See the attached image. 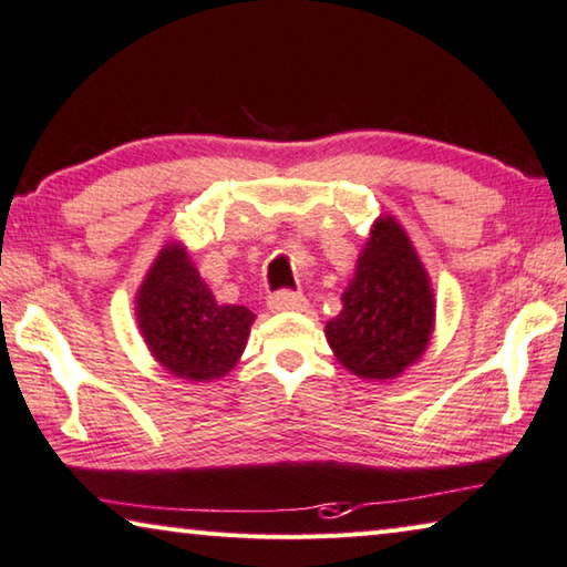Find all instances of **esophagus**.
Here are the masks:
<instances>
[{
    "label": "esophagus",
    "instance_id": "obj_1",
    "mask_svg": "<svg viewBox=\"0 0 567 567\" xmlns=\"http://www.w3.org/2000/svg\"><path fill=\"white\" fill-rule=\"evenodd\" d=\"M267 305L272 312H282V310H305L308 308V300H305L302 292H292V290H277L267 298Z\"/></svg>",
    "mask_w": 567,
    "mask_h": 567
}]
</instances>
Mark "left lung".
<instances>
[{
    "label": "left lung",
    "instance_id": "left-lung-1",
    "mask_svg": "<svg viewBox=\"0 0 567 567\" xmlns=\"http://www.w3.org/2000/svg\"><path fill=\"white\" fill-rule=\"evenodd\" d=\"M434 330V295L424 265L396 221L379 219L348 290L326 326L332 353L361 379H396L424 353Z\"/></svg>",
    "mask_w": 567,
    "mask_h": 567
}]
</instances>
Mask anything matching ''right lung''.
Segmentation results:
<instances>
[{
  "mask_svg": "<svg viewBox=\"0 0 567 567\" xmlns=\"http://www.w3.org/2000/svg\"><path fill=\"white\" fill-rule=\"evenodd\" d=\"M143 338L168 373L186 381L219 379L247 346L255 312L219 305L184 247L161 251L138 292Z\"/></svg>",
  "mask_w": 567,
  "mask_h": 567,
  "instance_id": "right-lung-1",
  "label": "right lung"
}]
</instances>
